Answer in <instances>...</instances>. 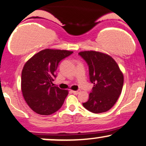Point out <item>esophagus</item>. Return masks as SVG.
Segmentation results:
<instances>
[{
  "label": "esophagus",
  "mask_w": 146,
  "mask_h": 146,
  "mask_svg": "<svg viewBox=\"0 0 146 146\" xmlns=\"http://www.w3.org/2000/svg\"><path fill=\"white\" fill-rule=\"evenodd\" d=\"M79 90H76V91H72V93L73 94H75V95H77L79 93Z\"/></svg>",
  "instance_id": "esophagus-1"
}]
</instances>
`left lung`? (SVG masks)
Instances as JSON below:
<instances>
[{"label": "left lung", "mask_w": 146, "mask_h": 146, "mask_svg": "<svg viewBox=\"0 0 146 146\" xmlns=\"http://www.w3.org/2000/svg\"><path fill=\"white\" fill-rule=\"evenodd\" d=\"M79 55L88 64L90 80L94 84L89 99L83 106L93 113L108 111L119 98L123 86V75L111 56L96 51H84Z\"/></svg>", "instance_id": "8db88e82"}]
</instances>
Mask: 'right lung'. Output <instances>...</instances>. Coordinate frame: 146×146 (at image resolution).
<instances>
[{
    "mask_svg": "<svg viewBox=\"0 0 146 146\" xmlns=\"http://www.w3.org/2000/svg\"><path fill=\"white\" fill-rule=\"evenodd\" d=\"M73 52L45 49L34 55L24 65L21 90L25 102L36 113L50 115L61 108L67 90L54 86L60 62Z\"/></svg>",
    "mask_w": 146,
    "mask_h": 146,
    "instance_id": "obj_1",
    "label": "right lung"
}]
</instances>
